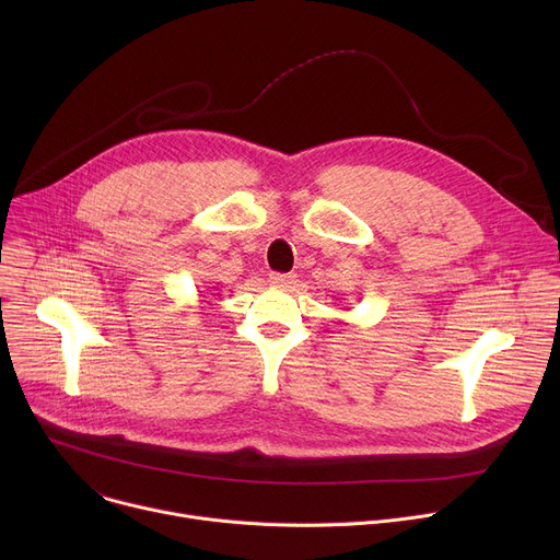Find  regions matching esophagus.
<instances>
[{
  "mask_svg": "<svg viewBox=\"0 0 560 560\" xmlns=\"http://www.w3.org/2000/svg\"><path fill=\"white\" fill-rule=\"evenodd\" d=\"M294 279H296V275H281V272L270 275V283L279 285V288H288L290 283H294Z\"/></svg>",
  "mask_w": 560,
  "mask_h": 560,
  "instance_id": "esophagus-1",
  "label": "esophagus"
}]
</instances>
